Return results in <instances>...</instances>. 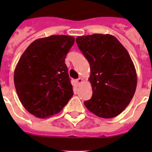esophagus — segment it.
Returning a JSON list of instances; mask_svg holds the SVG:
<instances>
[{"label": "esophagus", "mask_w": 152, "mask_h": 152, "mask_svg": "<svg viewBox=\"0 0 152 152\" xmlns=\"http://www.w3.org/2000/svg\"><path fill=\"white\" fill-rule=\"evenodd\" d=\"M77 84H81V83H83V79L81 77H79L77 79Z\"/></svg>", "instance_id": "esophagus-1"}]
</instances>
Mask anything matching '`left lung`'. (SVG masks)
Wrapping results in <instances>:
<instances>
[{
  "mask_svg": "<svg viewBox=\"0 0 152 152\" xmlns=\"http://www.w3.org/2000/svg\"><path fill=\"white\" fill-rule=\"evenodd\" d=\"M76 42L91 67L93 94L84 105L99 117L118 116L129 105L136 89V72L129 52L110 34L77 36Z\"/></svg>",
  "mask_w": 152,
  "mask_h": 152,
  "instance_id": "left-lung-1",
  "label": "left lung"
}]
</instances>
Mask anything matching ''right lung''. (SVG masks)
<instances>
[{"mask_svg":"<svg viewBox=\"0 0 152 152\" xmlns=\"http://www.w3.org/2000/svg\"><path fill=\"white\" fill-rule=\"evenodd\" d=\"M74 42L73 36L53 35L33 41L21 56L14 85L19 100L33 116L57 114L73 96L64 61Z\"/></svg>","mask_w":152,"mask_h":152,"instance_id":"obj_1","label":"right lung"}]
</instances>
